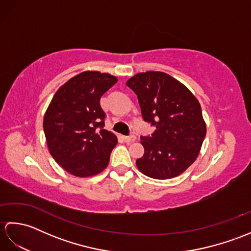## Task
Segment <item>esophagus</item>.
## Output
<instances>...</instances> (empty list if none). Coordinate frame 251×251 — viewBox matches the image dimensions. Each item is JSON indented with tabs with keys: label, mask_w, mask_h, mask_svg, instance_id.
Returning a JSON list of instances; mask_svg holds the SVG:
<instances>
[{
	"label": "esophagus",
	"mask_w": 251,
	"mask_h": 251,
	"mask_svg": "<svg viewBox=\"0 0 251 251\" xmlns=\"http://www.w3.org/2000/svg\"><path fill=\"white\" fill-rule=\"evenodd\" d=\"M123 140L125 142H131V141H135L136 140V136L135 135H129V136H123Z\"/></svg>",
	"instance_id": "obj_1"
}]
</instances>
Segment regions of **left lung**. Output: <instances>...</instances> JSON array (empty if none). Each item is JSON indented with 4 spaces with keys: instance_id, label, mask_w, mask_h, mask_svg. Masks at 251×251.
Masks as SVG:
<instances>
[{
    "instance_id": "8db88e82",
    "label": "left lung",
    "mask_w": 251,
    "mask_h": 251,
    "mask_svg": "<svg viewBox=\"0 0 251 251\" xmlns=\"http://www.w3.org/2000/svg\"><path fill=\"white\" fill-rule=\"evenodd\" d=\"M126 85L137 95L143 120L155 127L140 137L145 154L138 169L153 179L177 177L194 163L206 136L199 100L164 72L138 73Z\"/></svg>"
}]
</instances>
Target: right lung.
<instances>
[{
	"mask_svg": "<svg viewBox=\"0 0 251 251\" xmlns=\"http://www.w3.org/2000/svg\"><path fill=\"white\" fill-rule=\"evenodd\" d=\"M116 82L108 73L85 71L63 84L50 101L43 121L47 146L73 176L90 177L108 166L117 139L104 129L100 98Z\"/></svg>",
	"mask_w": 251,
	"mask_h": 251,
	"instance_id": "obj_1",
	"label": "right lung"
}]
</instances>
